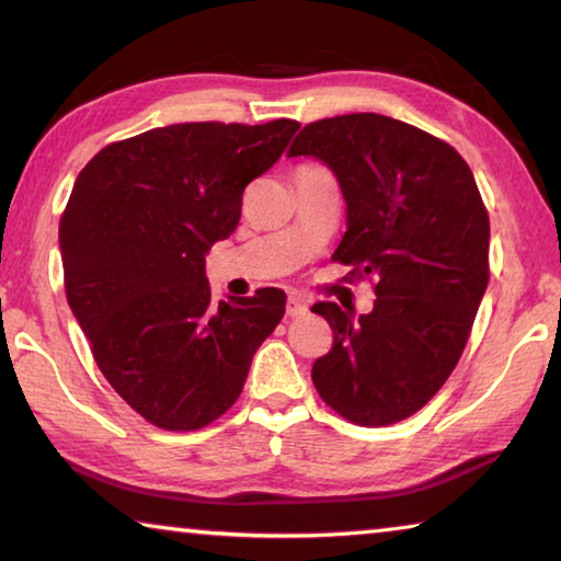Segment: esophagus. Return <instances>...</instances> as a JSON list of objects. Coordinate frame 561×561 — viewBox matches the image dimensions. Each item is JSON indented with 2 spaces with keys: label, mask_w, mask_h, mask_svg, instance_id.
I'll list each match as a JSON object with an SVG mask.
<instances>
[{
  "label": "esophagus",
  "mask_w": 561,
  "mask_h": 561,
  "mask_svg": "<svg viewBox=\"0 0 561 561\" xmlns=\"http://www.w3.org/2000/svg\"><path fill=\"white\" fill-rule=\"evenodd\" d=\"M308 311L306 300L298 298V296H288V304H286V313L290 319H298V316H304Z\"/></svg>",
  "instance_id": "obj_1"
}]
</instances>
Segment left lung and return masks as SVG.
I'll return each instance as SVG.
<instances>
[{
  "instance_id": "left-lung-1",
  "label": "left lung",
  "mask_w": 561,
  "mask_h": 561,
  "mask_svg": "<svg viewBox=\"0 0 561 561\" xmlns=\"http://www.w3.org/2000/svg\"><path fill=\"white\" fill-rule=\"evenodd\" d=\"M290 157L336 176L346 232L334 257L377 278L369 313L313 306L334 329L313 385L356 425L415 415L456 369L489 286L491 227L473 172L453 146L379 113L308 124Z\"/></svg>"
}]
</instances>
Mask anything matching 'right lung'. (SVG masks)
I'll use <instances>...</instances> for the list:
<instances>
[{"label":"right lung","mask_w":561,"mask_h":561,"mask_svg":"<svg viewBox=\"0 0 561 561\" xmlns=\"http://www.w3.org/2000/svg\"><path fill=\"white\" fill-rule=\"evenodd\" d=\"M300 124H174L105 146L60 220L65 294L111 387L164 430L225 415L286 294L213 300L205 257Z\"/></svg>","instance_id":"add662e5"}]
</instances>
